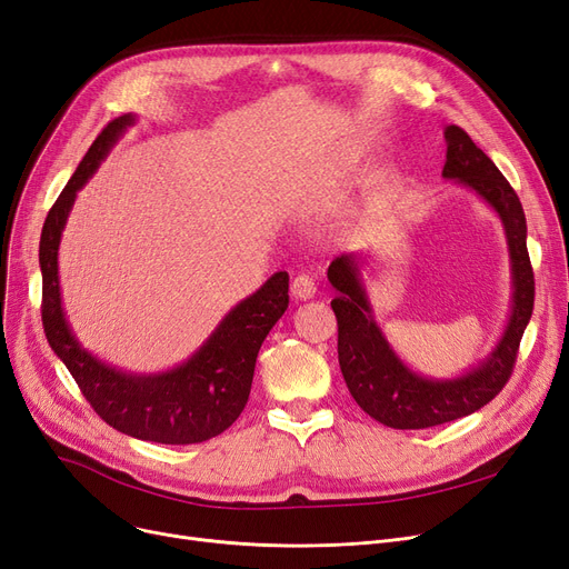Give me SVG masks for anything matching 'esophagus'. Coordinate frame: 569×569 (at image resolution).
<instances>
[{"label":"esophagus","mask_w":569,"mask_h":569,"mask_svg":"<svg viewBox=\"0 0 569 569\" xmlns=\"http://www.w3.org/2000/svg\"><path fill=\"white\" fill-rule=\"evenodd\" d=\"M290 296L300 302L311 300L313 296H317V283H313V279L307 277V273H300V277H296L290 283Z\"/></svg>","instance_id":"esophagus-1"}]
</instances>
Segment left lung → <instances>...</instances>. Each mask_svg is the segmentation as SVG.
Here are the masks:
<instances>
[{"label":"left lung","instance_id":"left-lung-1","mask_svg":"<svg viewBox=\"0 0 569 569\" xmlns=\"http://www.w3.org/2000/svg\"><path fill=\"white\" fill-rule=\"evenodd\" d=\"M446 144L443 178L469 187L503 224L511 258V313L499 342L486 359L452 380H433L417 375L398 359L382 328L377 326L361 279L366 258L353 252L335 258L328 267V281L338 292L330 307L338 317V356L345 382L363 412L391 429H429L488 406L509 382L520 338L535 307L528 224L518 194L492 159L459 126H446Z\"/></svg>","mask_w":569,"mask_h":569}]
</instances>
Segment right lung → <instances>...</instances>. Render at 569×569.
<instances>
[{
  "label": "right lung",
  "instance_id": "1",
  "mask_svg": "<svg viewBox=\"0 0 569 569\" xmlns=\"http://www.w3.org/2000/svg\"><path fill=\"white\" fill-rule=\"evenodd\" d=\"M136 114L110 121L89 147L74 176L49 210L39 239L41 323L58 359L66 363L91 408L112 429L163 446L203 443L229 429L243 412L258 351L288 309V273L277 271L241 300L189 359L163 372H126L83 349L60 298L58 248L79 189L98 171Z\"/></svg>",
  "mask_w": 569,
  "mask_h": 569
}]
</instances>
